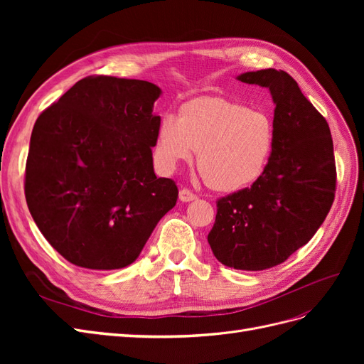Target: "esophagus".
Listing matches in <instances>:
<instances>
[{
  "label": "esophagus",
  "mask_w": 364,
  "mask_h": 364,
  "mask_svg": "<svg viewBox=\"0 0 364 364\" xmlns=\"http://www.w3.org/2000/svg\"><path fill=\"white\" fill-rule=\"evenodd\" d=\"M196 199H197V196L191 190L181 188V191H179V200L181 202H191V200H196Z\"/></svg>",
  "instance_id": "34e87169"
}]
</instances>
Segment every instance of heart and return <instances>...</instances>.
I'll return each mask as SVG.
<instances>
[{
  "label": "heart",
  "mask_w": 364,
  "mask_h": 364,
  "mask_svg": "<svg viewBox=\"0 0 364 364\" xmlns=\"http://www.w3.org/2000/svg\"><path fill=\"white\" fill-rule=\"evenodd\" d=\"M274 146L269 112L226 97H197L179 111L162 115L155 142V161L164 171L190 162L197 151V170L215 191L243 190L261 178Z\"/></svg>",
  "instance_id": "heart-1"
}]
</instances>
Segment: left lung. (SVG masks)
Returning a JSON list of instances; mask_svg holds the SVG:
<instances>
[{
  "instance_id": "obj_1",
  "label": "left lung",
  "mask_w": 364,
  "mask_h": 364,
  "mask_svg": "<svg viewBox=\"0 0 364 364\" xmlns=\"http://www.w3.org/2000/svg\"><path fill=\"white\" fill-rule=\"evenodd\" d=\"M237 79L269 87L274 146L258 181L217 200L208 243L215 258L237 270H266L306 245L336 196V161L326 119L290 74L249 71Z\"/></svg>"
}]
</instances>
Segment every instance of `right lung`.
I'll return each instance as SVG.
<instances>
[{
    "label": "right lung",
    "mask_w": 364,
    "mask_h": 364,
    "mask_svg": "<svg viewBox=\"0 0 364 364\" xmlns=\"http://www.w3.org/2000/svg\"><path fill=\"white\" fill-rule=\"evenodd\" d=\"M159 95L146 80L91 75L36 119L26 200L42 235L75 266H129L178 200L174 181L153 170Z\"/></svg>",
    "instance_id": "obj_1"
}]
</instances>
